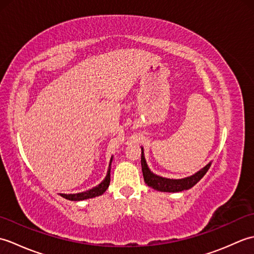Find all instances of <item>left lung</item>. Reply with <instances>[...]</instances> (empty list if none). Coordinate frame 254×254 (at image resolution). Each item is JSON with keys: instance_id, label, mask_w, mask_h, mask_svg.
<instances>
[{"instance_id": "left-lung-1", "label": "left lung", "mask_w": 254, "mask_h": 254, "mask_svg": "<svg viewBox=\"0 0 254 254\" xmlns=\"http://www.w3.org/2000/svg\"><path fill=\"white\" fill-rule=\"evenodd\" d=\"M141 164H142V171H143L145 183H146L148 187L161 192H180L183 190H189V189H191L192 187L195 186L196 183L202 179L210 167V163H209L207 166H205L203 169L197 171L195 175L185 178V179H178V180L167 179V178H163L153 174V172L148 169L146 160H145V157H144L143 148H142V156H141Z\"/></svg>"}]
</instances>
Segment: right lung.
<instances>
[{
	"label": "right lung",
	"mask_w": 254,
	"mask_h": 254,
	"mask_svg": "<svg viewBox=\"0 0 254 254\" xmlns=\"http://www.w3.org/2000/svg\"><path fill=\"white\" fill-rule=\"evenodd\" d=\"M111 160H112V158H111ZM111 160H110V164H111ZM109 183H110V168L107 172L105 180L102 181L99 186L90 189V190L86 191V192L76 193V194H61V196H63L66 199H69V201H82V199H87V198H91L95 196H99V195H101V194H104V192L107 190L108 187H109Z\"/></svg>",
	"instance_id": "add662e5"
}]
</instances>
